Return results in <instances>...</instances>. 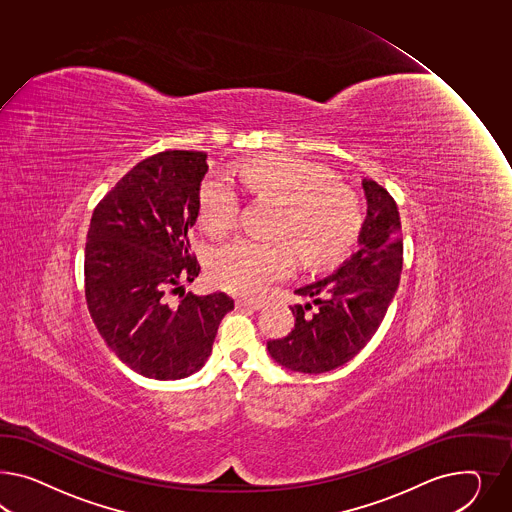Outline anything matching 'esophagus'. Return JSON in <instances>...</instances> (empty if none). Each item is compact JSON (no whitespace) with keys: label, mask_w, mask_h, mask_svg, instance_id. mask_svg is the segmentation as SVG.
<instances>
[{"label":"esophagus","mask_w":512,"mask_h":512,"mask_svg":"<svg viewBox=\"0 0 512 512\" xmlns=\"http://www.w3.org/2000/svg\"><path fill=\"white\" fill-rule=\"evenodd\" d=\"M236 307L238 309H263L261 302H253V300H236Z\"/></svg>","instance_id":"esophagus-1"}]
</instances>
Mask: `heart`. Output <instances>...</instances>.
<instances>
[{
	"instance_id": "b5f03b06",
	"label": "heart",
	"mask_w": 512,
	"mask_h": 512,
	"mask_svg": "<svg viewBox=\"0 0 512 512\" xmlns=\"http://www.w3.org/2000/svg\"><path fill=\"white\" fill-rule=\"evenodd\" d=\"M235 179L285 203L281 233L294 238L309 264L328 263L354 244L361 225L356 194L324 166L294 156H266L208 177L199 190V221L208 235H227L238 220L240 192ZM296 264L291 242L238 238L210 259V276L223 291L257 296L289 276Z\"/></svg>"
}]
</instances>
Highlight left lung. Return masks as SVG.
Returning a JSON list of instances; mask_svg holds the SVG:
<instances>
[{
  "instance_id": "8db88e82",
  "label": "left lung",
  "mask_w": 512,
  "mask_h": 512,
  "mask_svg": "<svg viewBox=\"0 0 512 512\" xmlns=\"http://www.w3.org/2000/svg\"><path fill=\"white\" fill-rule=\"evenodd\" d=\"M367 218L358 251L324 279L296 289L307 298L291 307L294 328L283 339L268 341L274 360L296 373L333 371L352 360L371 341L386 317L402 270L401 218L386 188L361 180Z\"/></svg>"
}]
</instances>
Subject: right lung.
Segmentation results:
<instances>
[{
	"instance_id": "right-lung-1",
	"label": "right lung",
	"mask_w": 512,
	"mask_h": 512,
	"mask_svg": "<svg viewBox=\"0 0 512 512\" xmlns=\"http://www.w3.org/2000/svg\"><path fill=\"white\" fill-rule=\"evenodd\" d=\"M207 154L164 151L141 160L98 203L85 244V300L98 333L132 371L154 380L197 373L235 302L179 294L201 266L188 231L199 214Z\"/></svg>"
}]
</instances>
